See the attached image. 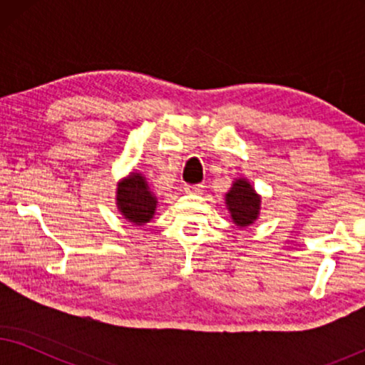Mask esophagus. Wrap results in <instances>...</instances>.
<instances>
[{"instance_id":"34e87169","label":"esophagus","mask_w":365,"mask_h":365,"mask_svg":"<svg viewBox=\"0 0 365 365\" xmlns=\"http://www.w3.org/2000/svg\"><path fill=\"white\" fill-rule=\"evenodd\" d=\"M202 189H204L202 184H194V186H186V187H184V191L189 192V194H201Z\"/></svg>"}]
</instances>
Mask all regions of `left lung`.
<instances>
[{"instance_id": "1", "label": "left lung", "mask_w": 365, "mask_h": 365, "mask_svg": "<svg viewBox=\"0 0 365 365\" xmlns=\"http://www.w3.org/2000/svg\"><path fill=\"white\" fill-rule=\"evenodd\" d=\"M224 204L232 224H236L239 229H246L261 216L262 196L254 189L247 178L241 176L234 179L229 191L224 194Z\"/></svg>"}]
</instances>
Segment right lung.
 <instances>
[{
	"label": "right lung",
	"mask_w": 365,
	"mask_h": 365,
	"mask_svg": "<svg viewBox=\"0 0 365 365\" xmlns=\"http://www.w3.org/2000/svg\"><path fill=\"white\" fill-rule=\"evenodd\" d=\"M118 212L133 226H144L151 222L158 209V196L149 187L143 173L133 169L116 184Z\"/></svg>",
	"instance_id": "obj_1"
}]
</instances>
